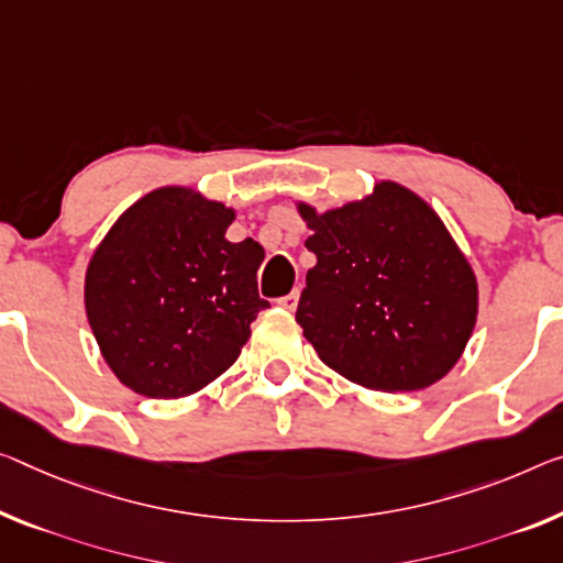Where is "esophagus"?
<instances>
[{"label": "esophagus", "mask_w": 563, "mask_h": 563, "mask_svg": "<svg viewBox=\"0 0 563 563\" xmlns=\"http://www.w3.org/2000/svg\"><path fill=\"white\" fill-rule=\"evenodd\" d=\"M297 305H299V294L297 291H291V294H287V297L276 299V307L284 309V311H294V309H297Z\"/></svg>", "instance_id": "1"}]
</instances>
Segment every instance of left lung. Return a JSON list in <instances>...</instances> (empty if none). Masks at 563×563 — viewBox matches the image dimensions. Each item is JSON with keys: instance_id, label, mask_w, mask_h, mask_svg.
Here are the masks:
<instances>
[{"instance_id": "obj_1", "label": "left lung", "mask_w": 563, "mask_h": 563, "mask_svg": "<svg viewBox=\"0 0 563 563\" xmlns=\"http://www.w3.org/2000/svg\"><path fill=\"white\" fill-rule=\"evenodd\" d=\"M317 256L297 322L319 360L369 390L412 393L445 377L471 340L478 284L438 213L408 188L314 213Z\"/></svg>"}]
</instances>
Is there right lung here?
Listing matches in <instances>:
<instances>
[{
	"label": "right lung",
	"mask_w": 563,
	"mask_h": 563,
	"mask_svg": "<svg viewBox=\"0 0 563 563\" xmlns=\"http://www.w3.org/2000/svg\"><path fill=\"white\" fill-rule=\"evenodd\" d=\"M233 211L188 188H158L120 216L90 258L85 309L120 383L170 400L239 360L269 301L258 297L264 249L231 244Z\"/></svg>",
	"instance_id": "right-lung-1"
}]
</instances>
